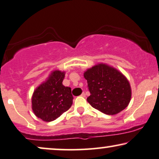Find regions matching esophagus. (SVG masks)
Here are the masks:
<instances>
[{
  "instance_id": "obj_1",
  "label": "esophagus",
  "mask_w": 159,
  "mask_h": 159,
  "mask_svg": "<svg viewBox=\"0 0 159 159\" xmlns=\"http://www.w3.org/2000/svg\"><path fill=\"white\" fill-rule=\"evenodd\" d=\"M81 96V97H86V94H85V93H84V92L82 93Z\"/></svg>"
}]
</instances>
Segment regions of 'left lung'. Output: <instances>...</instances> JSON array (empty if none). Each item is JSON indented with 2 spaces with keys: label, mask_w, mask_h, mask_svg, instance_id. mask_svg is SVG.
Returning a JSON list of instances; mask_svg holds the SVG:
<instances>
[{
  "label": "left lung",
  "mask_w": 159,
  "mask_h": 159,
  "mask_svg": "<svg viewBox=\"0 0 159 159\" xmlns=\"http://www.w3.org/2000/svg\"><path fill=\"white\" fill-rule=\"evenodd\" d=\"M84 76L91 94L87 101L94 108L107 115H115L128 106L131 86L118 70L100 63L88 69Z\"/></svg>",
  "instance_id": "left-lung-1"
}]
</instances>
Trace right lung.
Instances as JSON below:
<instances>
[{"instance_id":"add662e5","label":"right lung","mask_w":159,"mask_h":159,"mask_svg":"<svg viewBox=\"0 0 159 159\" xmlns=\"http://www.w3.org/2000/svg\"><path fill=\"white\" fill-rule=\"evenodd\" d=\"M65 72L53 71L47 80L34 91L32 109L38 118L52 121L69 110L73 97L70 87L63 86Z\"/></svg>"}]
</instances>
